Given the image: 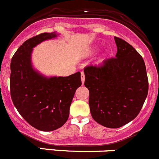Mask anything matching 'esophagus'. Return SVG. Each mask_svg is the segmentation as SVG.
<instances>
[{"instance_id":"obj_1","label":"esophagus","mask_w":159,"mask_h":159,"mask_svg":"<svg viewBox=\"0 0 159 159\" xmlns=\"http://www.w3.org/2000/svg\"><path fill=\"white\" fill-rule=\"evenodd\" d=\"M81 80H82V83H84V81H85V75H84V73L83 72H82L81 73Z\"/></svg>"}]
</instances>
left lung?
<instances>
[{
    "label": "left lung",
    "instance_id": "left-lung-1",
    "mask_svg": "<svg viewBox=\"0 0 159 159\" xmlns=\"http://www.w3.org/2000/svg\"><path fill=\"white\" fill-rule=\"evenodd\" d=\"M114 39L117 47L115 57L83 70L92 117L110 128H120L134 120L148 92L142 56L126 41L118 37Z\"/></svg>",
    "mask_w": 159,
    "mask_h": 159
}]
</instances>
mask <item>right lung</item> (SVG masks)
Wrapping results in <instances>:
<instances>
[{
  "instance_id": "obj_1",
  "label": "right lung",
  "mask_w": 159,
  "mask_h": 159,
  "mask_svg": "<svg viewBox=\"0 0 159 159\" xmlns=\"http://www.w3.org/2000/svg\"><path fill=\"white\" fill-rule=\"evenodd\" d=\"M56 33H42L25 41L11 62L10 90L14 105L34 128L51 131L67 121L76 89L82 84L80 73L66 77L46 78L34 71L31 62L32 48Z\"/></svg>"
}]
</instances>
